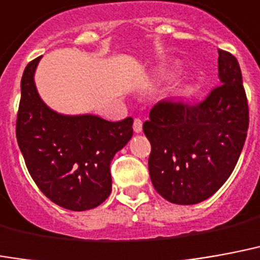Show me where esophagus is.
Returning a JSON list of instances; mask_svg holds the SVG:
<instances>
[{
    "instance_id": "1",
    "label": "esophagus",
    "mask_w": 260,
    "mask_h": 260,
    "mask_svg": "<svg viewBox=\"0 0 260 260\" xmlns=\"http://www.w3.org/2000/svg\"><path fill=\"white\" fill-rule=\"evenodd\" d=\"M134 131L136 134H140L143 131V122L140 118H135V121H134Z\"/></svg>"
}]
</instances>
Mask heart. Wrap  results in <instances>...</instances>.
<instances>
[{"mask_svg": "<svg viewBox=\"0 0 260 260\" xmlns=\"http://www.w3.org/2000/svg\"><path fill=\"white\" fill-rule=\"evenodd\" d=\"M194 92H196V89H194V86H191V85H184L183 88H182V95H184V96L193 95Z\"/></svg>", "mask_w": 260, "mask_h": 260, "instance_id": "obj_1", "label": "heart"}]
</instances>
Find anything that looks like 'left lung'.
Here are the masks:
<instances>
[{
  "mask_svg": "<svg viewBox=\"0 0 260 260\" xmlns=\"http://www.w3.org/2000/svg\"><path fill=\"white\" fill-rule=\"evenodd\" d=\"M219 84L200 105L159 102L143 124L150 179L167 201L199 204L232 175L247 138L248 103L241 69L219 51Z\"/></svg>",
  "mask_w": 260,
  "mask_h": 260,
  "instance_id": "left-lung-1",
  "label": "left lung"
}]
</instances>
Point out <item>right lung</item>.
Segmentation results:
<instances>
[{
  "label": "right lung",
  "instance_id": "right-lung-1",
  "mask_svg": "<svg viewBox=\"0 0 260 260\" xmlns=\"http://www.w3.org/2000/svg\"><path fill=\"white\" fill-rule=\"evenodd\" d=\"M40 60L30 61L23 73L17 145L32 180L52 203L70 211L96 208L110 196V162L134 135V120L111 122L52 110L34 81Z\"/></svg>",
  "mask_w": 260,
  "mask_h": 260
}]
</instances>
